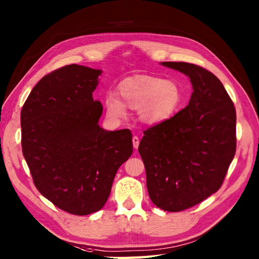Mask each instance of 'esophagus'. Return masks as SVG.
Instances as JSON below:
<instances>
[{"label": "esophagus", "mask_w": 259, "mask_h": 259, "mask_svg": "<svg viewBox=\"0 0 259 259\" xmlns=\"http://www.w3.org/2000/svg\"><path fill=\"white\" fill-rule=\"evenodd\" d=\"M139 142H140V140H139L138 137L135 136L134 138H133V145H134V148H135V149H138V147H139Z\"/></svg>", "instance_id": "obj_1"}]
</instances>
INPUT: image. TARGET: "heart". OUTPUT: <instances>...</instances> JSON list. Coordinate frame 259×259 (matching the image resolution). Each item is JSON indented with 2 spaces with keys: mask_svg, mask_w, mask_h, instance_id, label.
Instances as JSON below:
<instances>
[{
  "mask_svg": "<svg viewBox=\"0 0 259 259\" xmlns=\"http://www.w3.org/2000/svg\"><path fill=\"white\" fill-rule=\"evenodd\" d=\"M120 99L110 93L106 98L109 117L121 119L126 115V107L139 110V117L147 124H159L169 120L184 101L177 82L162 80L153 75H137L121 82Z\"/></svg>",
  "mask_w": 259,
  "mask_h": 259,
  "instance_id": "b5f03b06",
  "label": "heart"
}]
</instances>
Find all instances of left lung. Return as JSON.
Segmentation results:
<instances>
[{
    "label": "left lung",
    "mask_w": 259,
    "mask_h": 259,
    "mask_svg": "<svg viewBox=\"0 0 259 259\" xmlns=\"http://www.w3.org/2000/svg\"><path fill=\"white\" fill-rule=\"evenodd\" d=\"M188 75L190 101L174 117L147 129L139 145L151 201L181 211L221 188L236 152V110L210 71L186 62H162Z\"/></svg>",
    "instance_id": "1"
}]
</instances>
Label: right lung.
Instances as JSON below:
<instances>
[{
  "label": "right lung",
  "mask_w": 259,
  "mask_h": 259,
  "mask_svg": "<svg viewBox=\"0 0 259 259\" xmlns=\"http://www.w3.org/2000/svg\"><path fill=\"white\" fill-rule=\"evenodd\" d=\"M101 70L70 64L43 76L21 110L22 152L36 189L72 214L96 212L107 202L114 176L133 153L129 129L99 125L93 100Z\"/></svg>",
  "instance_id": "obj_1"
}]
</instances>
